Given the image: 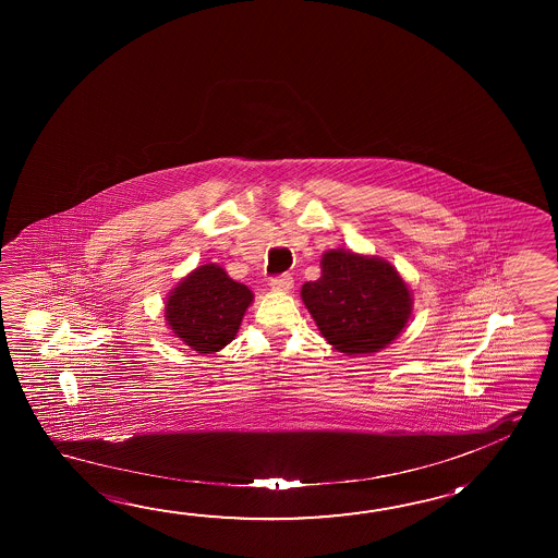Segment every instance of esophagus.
I'll list each match as a JSON object with an SVG mask.
<instances>
[{
  "label": "esophagus",
  "instance_id": "esophagus-1",
  "mask_svg": "<svg viewBox=\"0 0 558 558\" xmlns=\"http://www.w3.org/2000/svg\"><path fill=\"white\" fill-rule=\"evenodd\" d=\"M270 286L276 292H290L293 288V278L290 275H278L270 280Z\"/></svg>",
  "mask_w": 558,
  "mask_h": 558
}]
</instances>
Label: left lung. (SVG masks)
Wrapping results in <instances>:
<instances>
[{
    "label": "left lung",
    "instance_id": "obj_1",
    "mask_svg": "<svg viewBox=\"0 0 558 558\" xmlns=\"http://www.w3.org/2000/svg\"><path fill=\"white\" fill-rule=\"evenodd\" d=\"M319 280L305 282L302 300L329 344L372 354L399 337L411 317V292L393 266L352 251L320 258Z\"/></svg>",
    "mask_w": 558,
    "mask_h": 558
}]
</instances>
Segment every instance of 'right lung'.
<instances>
[{"mask_svg": "<svg viewBox=\"0 0 558 558\" xmlns=\"http://www.w3.org/2000/svg\"><path fill=\"white\" fill-rule=\"evenodd\" d=\"M253 293L226 270L204 265L174 288L165 317L174 335L201 354L218 352L238 335Z\"/></svg>", "mask_w": 558, "mask_h": 558, "instance_id": "obj_1", "label": "right lung"}]
</instances>
